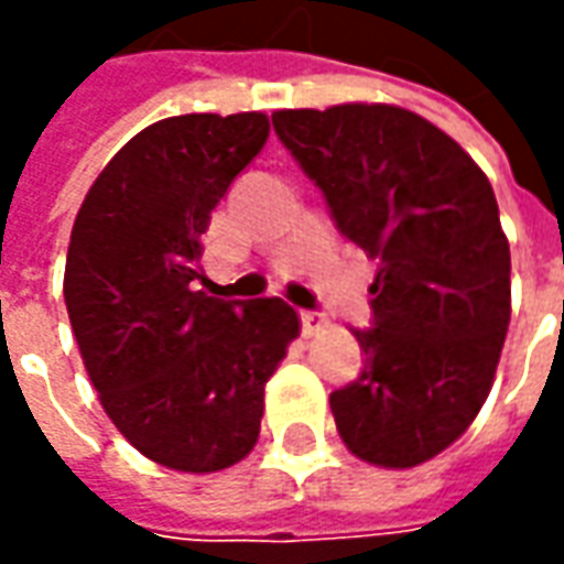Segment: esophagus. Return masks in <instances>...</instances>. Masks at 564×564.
Segmentation results:
<instances>
[{
	"mask_svg": "<svg viewBox=\"0 0 564 564\" xmlns=\"http://www.w3.org/2000/svg\"><path fill=\"white\" fill-rule=\"evenodd\" d=\"M326 326H329L326 314H319V311H302V332H305L307 338L317 335L319 329H326Z\"/></svg>",
	"mask_w": 564,
	"mask_h": 564,
	"instance_id": "obj_1",
	"label": "esophagus"
}]
</instances>
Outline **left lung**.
Returning <instances> with one entry per match:
<instances>
[{"label": "left lung", "mask_w": 564, "mask_h": 564, "mask_svg": "<svg viewBox=\"0 0 564 564\" xmlns=\"http://www.w3.org/2000/svg\"><path fill=\"white\" fill-rule=\"evenodd\" d=\"M344 238L378 259L359 378L329 395L359 459L414 468L471 425L510 323V247L477 162L414 111H274Z\"/></svg>", "instance_id": "left-lung-1"}]
</instances>
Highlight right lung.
Masks as SVG:
<instances>
[{"label": "right lung", "instance_id": "obj_1", "mask_svg": "<svg viewBox=\"0 0 564 564\" xmlns=\"http://www.w3.org/2000/svg\"><path fill=\"white\" fill-rule=\"evenodd\" d=\"M265 139L259 111L160 120L117 150L72 226L63 295L87 375L120 435L174 471L245 459L299 335L283 299L193 290L210 210Z\"/></svg>", "mask_w": 564, "mask_h": 564}]
</instances>
